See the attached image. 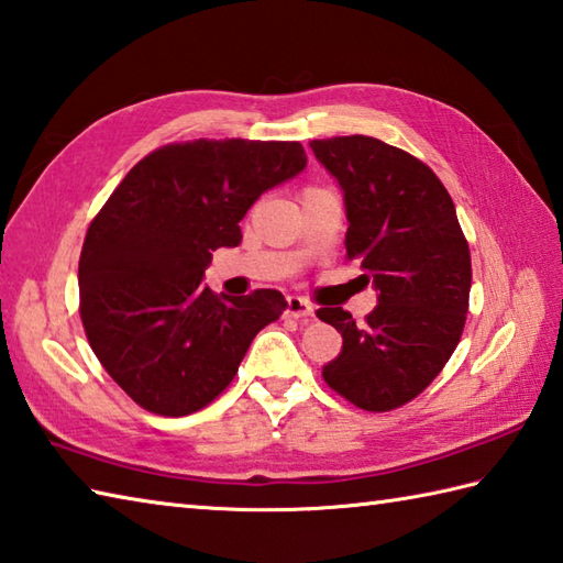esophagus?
<instances>
[{"mask_svg":"<svg viewBox=\"0 0 563 563\" xmlns=\"http://www.w3.org/2000/svg\"><path fill=\"white\" fill-rule=\"evenodd\" d=\"M285 314L300 319V322H312L314 307H312L310 302H307V300H302V297L290 295L288 302H285Z\"/></svg>","mask_w":563,"mask_h":563,"instance_id":"34e87169","label":"esophagus"}]
</instances>
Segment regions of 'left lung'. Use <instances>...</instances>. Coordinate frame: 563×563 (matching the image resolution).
I'll return each instance as SVG.
<instances>
[{
    "label": "left lung",
    "mask_w": 563,
    "mask_h": 563,
    "mask_svg": "<svg viewBox=\"0 0 563 563\" xmlns=\"http://www.w3.org/2000/svg\"><path fill=\"white\" fill-rule=\"evenodd\" d=\"M310 148L344 192L349 258L361 261L378 292L361 327L341 307L317 310L344 339L322 376L361 410H393L454 354L468 312V244L446 187L410 153L373 136L310 141Z\"/></svg>",
    "instance_id": "1"
}]
</instances>
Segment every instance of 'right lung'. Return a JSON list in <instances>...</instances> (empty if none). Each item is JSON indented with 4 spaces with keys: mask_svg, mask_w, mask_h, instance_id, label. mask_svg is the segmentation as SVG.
Instances as JSON below:
<instances>
[{
    "mask_svg": "<svg viewBox=\"0 0 563 563\" xmlns=\"http://www.w3.org/2000/svg\"><path fill=\"white\" fill-rule=\"evenodd\" d=\"M307 165L297 141L173 143L139 161L87 229L80 314L95 356L131 400L183 417L236 376L278 290L219 297L202 285L212 251L241 244L263 192Z\"/></svg>",
    "mask_w": 563,
    "mask_h": 563,
    "instance_id": "1",
    "label": "right lung"
}]
</instances>
